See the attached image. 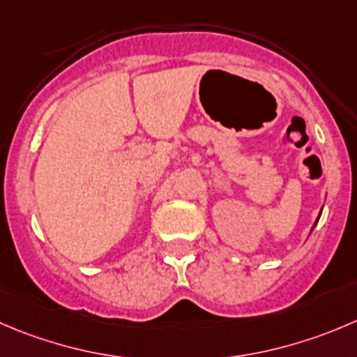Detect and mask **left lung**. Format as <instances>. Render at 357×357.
<instances>
[{
	"label": "left lung",
	"instance_id": "8db88e82",
	"mask_svg": "<svg viewBox=\"0 0 357 357\" xmlns=\"http://www.w3.org/2000/svg\"><path fill=\"white\" fill-rule=\"evenodd\" d=\"M319 216H321V214H319ZM317 221H319V218H317V220H316V223H314V227H316V225H317ZM314 227H312V228H314Z\"/></svg>",
	"mask_w": 357,
	"mask_h": 357
}]
</instances>
